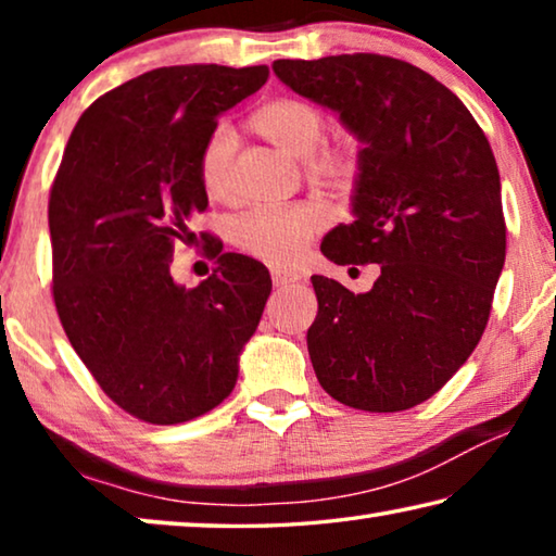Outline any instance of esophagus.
<instances>
[{"instance_id":"34e87169","label":"esophagus","mask_w":556,"mask_h":556,"mask_svg":"<svg viewBox=\"0 0 556 556\" xmlns=\"http://www.w3.org/2000/svg\"><path fill=\"white\" fill-rule=\"evenodd\" d=\"M301 277L296 275V271H287V269H271V281H275V287H289L294 285V281H299Z\"/></svg>"}]
</instances>
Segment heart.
<instances>
[{
	"label": "heart",
	"instance_id": "obj_1",
	"mask_svg": "<svg viewBox=\"0 0 556 556\" xmlns=\"http://www.w3.org/2000/svg\"><path fill=\"white\" fill-rule=\"evenodd\" d=\"M255 127L269 142L296 159L308 157V172L318 178H333L343 181L353 174V156L345 149H328L316 154L324 142L326 119L324 112L306 100L281 98L271 100L257 110ZM235 152V135L230 127L218 125L205 137L199 156V176L203 191L211 199H220L228 188V172ZM321 213L312 208H287L252 213L242 218L235 232L238 248L248 255L265 260L269 265L285 267L301 257L308 240L321 228Z\"/></svg>",
	"mask_w": 556,
	"mask_h": 556
}]
</instances>
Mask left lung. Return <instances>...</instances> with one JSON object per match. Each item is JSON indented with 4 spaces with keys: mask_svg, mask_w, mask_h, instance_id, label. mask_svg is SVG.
<instances>
[{
    "mask_svg": "<svg viewBox=\"0 0 556 556\" xmlns=\"http://www.w3.org/2000/svg\"><path fill=\"white\" fill-rule=\"evenodd\" d=\"M271 71L361 142L353 220L321 252L336 265H380L365 294L312 277L316 378L348 407L409 409L454 378L491 316L505 265L493 149L464 102L412 63L343 53Z\"/></svg>",
    "mask_w": 556,
    "mask_h": 556,
    "instance_id": "8db88e82",
    "label": "left lung"
}]
</instances>
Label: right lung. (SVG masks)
<instances>
[{
    "label": "right lung",
    "mask_w": 556,
    "mask_h": 556,
    "mask_svg": "<svg viewBox=\"0 0 556 556\" xmlns=\"http://www.w3.org/2000/svg\"><path fill=\"white\" fill-rule=\"evenodd\" d=\"M267 78V65L215 63L137 75L83 112L55 174L49 228L63 331L108 397L149 425L218 407L265 312L262 262L211 242L218 269L186 289L172 257L208 208L205 137Z\"/></svg>",
    "instance_id": "obj_1"
}]
</instances>
